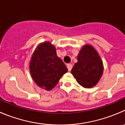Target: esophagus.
I'll return each instance as SVG.
<instances>
[{
	"instance_id": "obj_1",
	"label": "esophagus",
	"mask_w": 125,
	"mask_h": 125,
	"mask_svg": "<svg viewBox=\"0 0 125 125\" xmlns=\"http://www.w3.org/2000/svg\"><path fill=\"white\" fill-rule=\"evenodd\" d=\"M72 64H70V63H69V64H68V65H67V68H68V70L69 71H71V70H72Z\"/></svg>"
}]
</instances>
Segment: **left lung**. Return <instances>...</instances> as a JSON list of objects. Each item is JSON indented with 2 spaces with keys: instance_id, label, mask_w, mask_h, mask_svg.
<instances>
[{
  "instance_id": "8db88e82",
  "label": "left lung",
  "mask_w": 125,
  "mask_h": 125,
  "mask_svg": "<svg viewBox=\"0 0 125 125\" xmlns=\"http://www.w3.org/2000/svg\"><path fill=\"white\" fill-rule=\"evenodd\" d=\"M71 73L78 83L84 88L95 86L103 74V65L100 57L92 45H85L81 49Z\"/></svg>"
}]
</instances>
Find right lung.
I'll return each instance as SVG.
<instances>
[{"mask_svg": "<svg viewBox=\"0 0 125 125\" xmlns=\"http://www.w3.org/2000/svg\"><path fill=\"white\" fill-rule=\"evenodd\" d=\"M29 68L36 84L48 91L53 88L68 71L62 60L57 57L55 47L49 42H43L36 48Z\"/></svg>", "mask_w": 125, "mask_h": 125, "instance_id": "obj_1", "label": "right lung"}]
</instances>
